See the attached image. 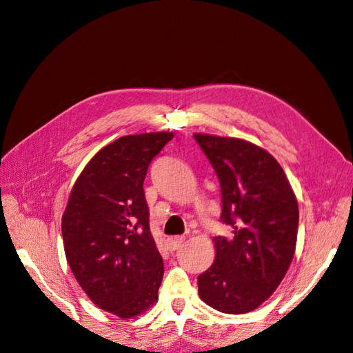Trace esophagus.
Wrapping results in <instances>:
<instances>
[{"instance_id":"obj_1","label":"esophagus","mask_w":353,"mask_h":353,"mask_svg":"<svg viewBox=\"0 0 353 353\" xmlns=\"http://www.w3.org/2000/svg\"><path fill=\"white\" fill-rule=\"evenodd\" d=\"M184 241H185L184 237H172V239L168 240V245H169L170 250H178L181 245L184 244Z\"/></svg>"}]
</instances>
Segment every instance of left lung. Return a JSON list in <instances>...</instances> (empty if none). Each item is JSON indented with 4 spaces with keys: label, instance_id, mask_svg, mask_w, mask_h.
Instances as JSON below:
<instances>
[{
    "label": "left lung",
    "instance_id": "obj_1",
    "mask_svg": "<svg viewBox=\"0 0 353 353\" xmlns=\"http://www.w3.org/2000/svg\"><path fill=\"white\" fill-rule=\"evenodd\" d=\"M221 184L215 262L197 276L199 296L223 314H245L268 299L292 263L299 225L297 200L280 163L240 138L194 134Z\"/></svg>",
    "mask_w": 353,
    "mask_h": 353
}]
</instances>
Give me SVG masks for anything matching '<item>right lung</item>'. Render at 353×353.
I'll return each instance as SVG.
<instances>
[{"mask_svg": "<svg viewBox=\"0 0 353 353\" xmlns=\"http://www.w3.org/2000/svg\"><path fill=\"white\" fill-rule=\"evenodd\" d=\"M172 132L125 135L103 147L74 183L61 218L70 270L104 311L132 318L157 301L163 261L150 231L144 178Z\"/></svg>", "mask_w": 353, "mask_h": 353, "instance_id": "1", "label": "right lung"}]
</instances>
